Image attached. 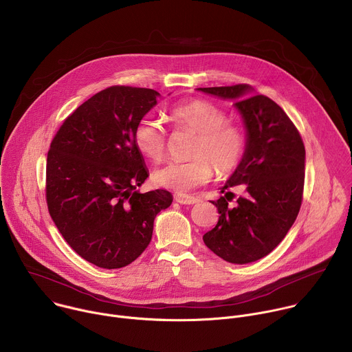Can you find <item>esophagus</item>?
Returning a JSON list of instances; mask_svg holds the SVG:
<instances>
[{
  "mask_svg": "<svg viewBox=\"0 0 352 352\" xmlns=\"http://www.w3.org/2000/svg\"><path fill=\"white\" fill-rule=\"evenodd\" d=\"M175 201L179 202V204H182V205H192V204L198 202V198L194 197V195L177 192V194H175Z\"/></svg>",
  "mask_w": 352,
  "mask_h": 352,
  "instance_id": "34e87169",
  "label": "esophagus"
}]
</instances>
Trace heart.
I'll return each instance as SVG.
<instances>
[{
  "mask_svg": "<svg viewBox=\"0 0 352 352\" xmlns=\"http://www.w3.org/2000/svg\"><path fill=\"white\" fill-rule=\"evenodd\" d=\"M168 120L175 129L195 132L186 161H170L153 172L158 187L187 191L209 182L216 170L220 177L231 175L246 153L243 129L227 121V114L216 104L192 99L169 109ZM136 148L148 160L160 162L168 147V135L161 121L153 116L142 117L133 129Z\"/></svg>",
  "mask_w": 352,
  "mask_h": 352,
  "instance_id": "heart-1",
  "label": "heart"
}]
</instances>
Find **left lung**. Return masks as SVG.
<instances>
[{"label":"left lung","mask_w":352,"mask_h":352,"mask_svg":"<svg viewBox=\"0 0 352 352\" xmlns=\"http://www.w3.org/2000/svg\"><path fill=\"white\" fill-rule=\"evenodd\" d=\"M223 99H234L242 114L248 144L216 205L219 220L204 235L205 245L234 264L256 261L272 252L293 226L304 191L305 148L286 113L270 98L253 95L248 84L198 88ZM241 185L244 195L234 203L228 190Z\"/></svg>","instance_id":"obj_1"}]
</instances>
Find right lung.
<instances>
[{"label":"right lung","instance_id":"1","mask_svg":"<svg viewBox=\"0 0 352 352\" xmlns=\"http://www.w3.org/2000/svg\"><path fill=\"white\" fill-rule=\"evenodd\" d=\"M154 89L114 85L70 114L47 158L50 214L66 242L100 268H121L148 246L172 194L136 188L148 177L133 129L155 104Z\"/></svg>","mask_w":352,"mask_h":352}]
</instances>
